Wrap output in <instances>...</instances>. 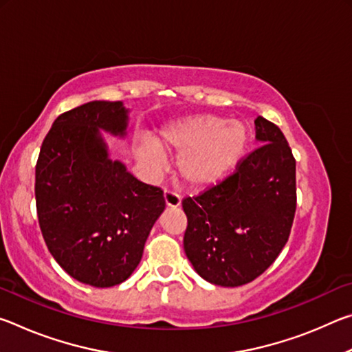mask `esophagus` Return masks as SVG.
I'll return each instance as SVG.
<instances>
[{
    "mask_svg": "<svg viewBox=\"0 0 352 352\" xmlns=\"http://www.w3.org/2000/svg\"><path fill=\"white\" fill-rule=\"evenodd\" d=\"M164 204L168 208H178L182 205L180 195L172 192V190H164Z\"/></svg>",
    "mask_w": 352,
    "mask_h": 352,
    "instance_id": "34e87169",
    "label": "esophagus"
}]
</instances>
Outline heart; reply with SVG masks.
<instances>
[{"mask_svg": "<svg viewBox=\"0 0 352 352\" xmlns=\"http://www.w3.org/2000/svg\"><path fill=\"white\" fill-rule=\"evenodd\" d=\"M248 129L241 121L228 122L214 115H195L166 122L151 142L136 147L141 162L160 163L158 151L178 153L175 169L182 180L194 188H206L226 178L245 155Z\"/></svg>", "mask_w": 352, "mask_h": 352, "instance_id": "heart-1", "label": "heart"}]
</instances>
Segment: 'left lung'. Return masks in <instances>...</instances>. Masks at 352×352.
I'll return each instance as SVG.
<instances>
[{
  "instance_id": "left-lung-1",
  "label": "left lung",
  "mask_w": 352,
  "mask_h": 352,
  "mask_svg": "<svg viewBox=\"0 0 352 352\" xmlns=\"http://www.w3.org/2000/svg\"><path fill=\"white\" fill-rule=\"evenodd\" d=\"M262 144L217 186L183 200V247L205 281L237 287L262 275L289 239L296 208V163L279 127L258 116Z\"/></svg>"
}]
</instances>
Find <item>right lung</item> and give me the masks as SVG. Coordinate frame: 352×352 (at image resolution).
Returning a JSON list of instances; mask_svg holds the SVG:
<instances>
[{
	"label": "right lung",
	"mask_w": 352,
	"mask_h": 352,
	"mask_svg": "<svg viewBox=\"0 0 352 352\" xmlns=\"http://www.w3.org/2000/svg\"><path fill=\"white\" fill-rule=\"evenodd\" d=\"M130 110L91 100L58 116L35 168L40 230L57 264L79 283L111 287L142 258L164 211L163 190L140 182L110 158L102 132L124 140Z\"/></svg>",
	"instance_id": "obj_1"
}]
</instances>
